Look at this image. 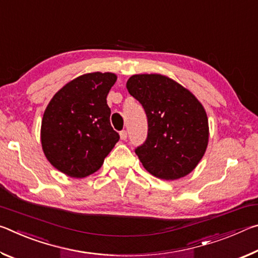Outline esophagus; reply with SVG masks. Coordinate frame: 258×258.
<instances>
[{"label":"esophagus","instance_id":"34e87169","mask_svg":"<svg viewBox=\"0 0 258 258\" xmlns=\"http://www.w3.org/2000/svg\"><path fill=\"white\" fill-rule=\"evenodd\" d=\"M119 135H120V139H121V140H124V141H125V140L127 139V131H125V130L120 131Z\"/></svg>","mask_w":258,"mask_h":258}]
</instances>
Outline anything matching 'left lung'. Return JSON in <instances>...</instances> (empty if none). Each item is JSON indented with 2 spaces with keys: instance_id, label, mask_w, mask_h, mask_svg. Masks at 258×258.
<instances>
[{
  "instance_id": "left-lung-1",
  "label": "left lung",
  "mask_w": 258,
  "mask_h": 258,
  "mask_svg": "<svg viewBox=\"0 0 258 258\" xmlns=\"http://www.w3.org/2000/svg\"><path fill=\"white\" fill-rule=\"evenodd\" d=\"M126 87L147 115V139L135 148L143 167L163 180L185 176L203 158L208 143L202 103L178 83L158 74L133 75Z\"/></svg>"
}]
</instances>
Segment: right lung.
Returning <instances> with one entry per match:
<instances>
[{
  "label": "right lung",
  "instance_id": "add662e5",
  "mask_svg": "<svg viewBox=\"0 0 258 258\" xmlns=\"http://www.w3.org/2000/svg\"><path fill=\"white\" fill-rule=\"evenodd\" d=\"M116 80L111 73L85 74L64 85L46 107L41 127L43 151L66 175L81 178L97 172L118 142L107 104Z\"/></svg>",
  "mask_w": 258,
  "mask_h": 258
}]
</instances>
